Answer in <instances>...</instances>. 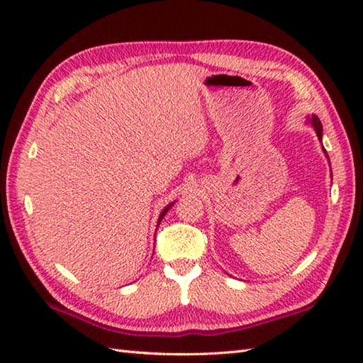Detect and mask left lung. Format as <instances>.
<instances>
[{
  "mask_svg": "<svg viewBox=\"0 0 363 363\" xmlns=\"http://www.w3.org/2000/svg\"><path fill=\"white\" fill-rule=\"evenodd\" d=\"M307 120H309V123H311V125L313 126L315 133H317V135H318V138H320V142H321V137H323V126H321V121H320V118L317 117V115H312V117H309V118H307ZM323 151H325L326 157L329 159L328 152H326V150H325V146H323Z\"/></svg>",
  "mask_w": 363,
  "mask_h": 363,
  "instance_id": "1",
  "label": "left lung"
}]
</instances>
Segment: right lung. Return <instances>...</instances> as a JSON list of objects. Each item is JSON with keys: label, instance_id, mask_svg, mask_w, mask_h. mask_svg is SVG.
I'll list each match as a JSON object with an SVG mask.
<instances>
[{"label": "right lung", "instance_id": "right-lung-1", "mask_svg": "<svg viewBox=\"0 0 363 363\" xmlns=\"http://www.w3.org/2000/svg\"><path fill=\"white\" fill-rule=\"evenodd\" d=\"M173 204H174V203H172V204H168V206L165 207V209L160 212V215H159V220H157V226L160 225V221H162V218H164V217H165V213H167V212H168L169 209H172V206H173Z\"/></svg>", "mask_w": 363, "mask_h": 363}]
</instances>
